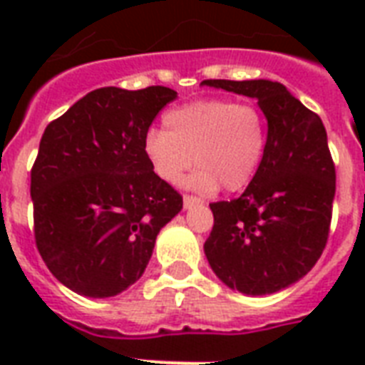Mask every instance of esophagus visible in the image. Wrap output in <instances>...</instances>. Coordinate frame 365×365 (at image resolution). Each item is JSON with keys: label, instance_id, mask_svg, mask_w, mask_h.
Masks as SVG:
<instances>
[{"label": "esophagus", "instance_id": "obj_1", "mask_svg": "<svg viewBox=\"0 0 365 365\" xmlns=\"http://www.w3.org/2000/svg\"><path fill=\"white\" fill-rule=\"evenodd\" d=\"M197 205H200V199H197V197H189V195L183 197V208H185V210H189V208H193V206Z\"/></svg>", "mask_w": 365, "mask_h": 365}]
</instances>
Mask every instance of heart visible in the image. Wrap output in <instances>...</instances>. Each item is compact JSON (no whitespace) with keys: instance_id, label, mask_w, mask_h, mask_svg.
I'll use <instances>...</instances> for the list:
<instances>
[{"instance_id":"obj_1","label":"heart","mask_w":365,"mask_h":365,"mask_svg":"<svg viewBox=\"0 0 365 365\" xmlns=\"http://www.w3.org/2000/svg\"><path fill=\"white\" fill-rule=\"evenodd\" d=\"M163 123L165 130L149 128L142 140L143 155L163 182L176 183L195 160L199 166L185 180L189 189L240 191L259 170L267 123L257 106L202 98L172 108Z\"/></svg>"}]
</instances>
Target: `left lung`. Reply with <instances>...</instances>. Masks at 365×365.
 Wrapping results in <instances>:
<instances>
[{
  "instance_id": "obj_1",
  "label": "left lung",
  "mask_w": 365,
  "mask_h": 365,
  "mask_svg": "<svg viewBox=\"0 0 365 365\" xmlns=\"http://www.w3.org/2000/svg\"><path fill=\"white\" fill-rule=\"evenodd\" d=\"M200 85L255 98L267 119L255 178L239 199L210 205L206 259L231 289L274 294L305 277L328 242L335 197L328 134L322 119L282 83L206 79Z\"/></svg>"
}]
</instances>
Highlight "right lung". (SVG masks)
I'll return each mask as SVG.
<instances>
[{"mask_svg": "<svg viewBox=\"0 0 365 365\" xmlns=\"http://www.w3.org/2000/svg\"><path fill=\"white\" fill-rule=\"evenodd\" d=\"M168 87L96 88L48 123L31 168L36 244L48 271L85 297H113L142 277L183 200L155 176L142 140Z\"/></svg>", "mask_w": 365, "mask_h": 365, "instance_id": "add662e5", "label": "right lung"}]
</instances>
